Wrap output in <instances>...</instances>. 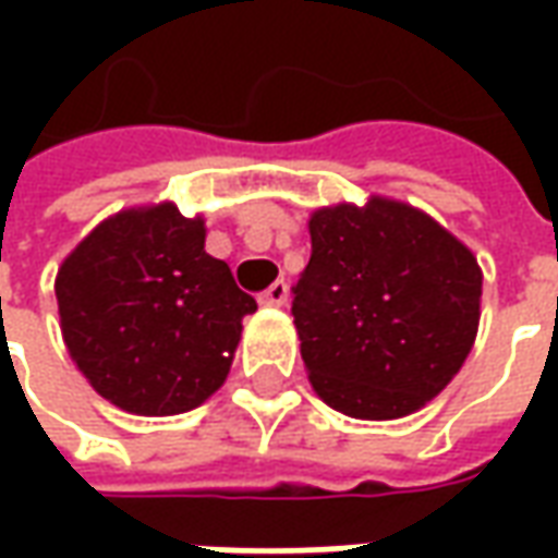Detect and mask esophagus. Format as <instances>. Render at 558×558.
<instances>
[{
	"label": "esophagus",
	"instance_id": "obj_1",
	"mask_svg": "<svg viewBox=\"0 0 558 558\" xmlns=\"http://www.w3.org/2000/svg\"><path fill=\"white\" fill-rule=\"evenodd\" d=\"M287 302H290V287H287L283 280H275V283L259 295V304H263V307H283Z\"/></svg>",
	"mask_w": 558,
	"mask_h": 558
}]
</instances>
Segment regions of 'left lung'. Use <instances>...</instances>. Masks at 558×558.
Instances as JSON below:
<instances>
[{
	"mask_svg": "<svg viewBox=\"0 0 558 558\" xmlns=\"http://www.w3.org/2000/svg\"><path fill=\"white\" fill-rule=\"evenodd\" d=\"M292 287L307 379L350 418L424 410L472 352L481 266L427 211L391 196L316 208Z\"/></svg>",
	"mask_w": 558,
	"mask_h": 558,
	"instance_id": "obj_1",
	"label": "left lung"
}]
</instances>
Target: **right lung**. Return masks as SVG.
<instances>
[{
    "mask_svg": "<svg viewBox=\"0 0 558 558\" xmlns=\"http://www.w3.org/2000/svg\"><path fill=\"white\" fill-rule=\"evenodd\" d=\"M71 362L131 415H179L230 374L242 319L256 302L206 254L203 215L151 203L101 220L56 275Z\"/></svg>",
    "mask_w": 558,
    "mask_h": 558,
    "instance_id": "1",
    "label": "right lung"
}]
</instances>
